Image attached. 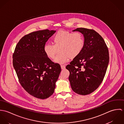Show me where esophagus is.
<instances>
[{
	"label": "esophagus",
	"mask_w": 124,
	"mask_h": 124,
	"mask_svg": "<svg viewBox=\"0 0 124 124\" xmlns=\"http://www.w3.org/2000/svg\"><path fill=\"white\" fill-rule=\"evenodd\" d=\"M61 66V69H62V70H64V69H65V65H62Z\"/></svg>",
	"instance_id": "obj_1"
}]
</instances>
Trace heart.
Returning a JSON list of instances; mask_svg holds the SVG:
<instances>
[{"mask_svg":"<svg viewBox=\"0 0 124 124\" xmlns=\"http://www.w3.org/2000/svg\"><path fill=\"white\" fill-rule=\"evenodd\" d=\"M52 41L53 44L47 43L44 45V52L49 58L54 59L58 50L59 53L54 61L60 64L77 57L81 53L85 45L84 37L81 33L63 30L56 32Z\"/></svg>","mask_w":124,"mask_h":124,"instance_id":"heart-1","label":"heart"}]
</instances>
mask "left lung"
Masks as SVG:
<instances>
[{"instance_id":"8db88e82","label":"left lung","mask_w":124,"mask_h":124,"mask_svg":"<svg viewBox=\"0 0 124 124\" xmlns=\"http://www.w3.org/2000/svg\"><path fill=\"white\" fill-rule=\"evenodd\" d=\"M84 37L85 45L77 57L66 66L71 88L80 95L89 94L100 86L106 73L109 56L103 38L93 30L77 28Z\"/></svg>"}]
</instances>
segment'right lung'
<instances>
[{
  "mask_svg": "<svg viewBox=\"0 0 124 124\" xmlns=\"http://www.w3.org/2000/svg\"><path fill=\"white\" fill-rule=\"evenodd\" d=\"M55 31L44 30L23 37L13 54V65L19 82L27 92L44 99L54 92L61 71V66L45 54L44 46Z\"/></svg>",
  "mask_w": 124,
  "mask_h": 124,
  "instance_id": "add662e5",
  "label": "right lung"
}]
</instances>
